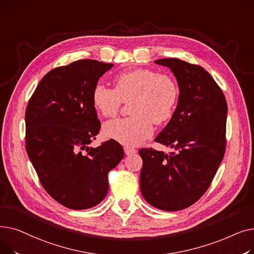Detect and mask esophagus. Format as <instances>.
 <instances>
[{
  "label": "esophagus",
  "mask_w": 254,
  "mask_h": 254,
  "mask_svg": "<svg viewBox=\"0 0 254 254\" xmlns=\"http://www.w3.org/2000/svg\"><path fill=\"white\" fill-rule=\"evenodd\" d=\"M124 150H125V153H126V155L135 154V153L137 152V150H136V149H134V148H130V147H127V146H126V147L124 148Z\"/></svg>",
  "instance_id": "34e87169"
}]
</instances>
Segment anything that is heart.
<instances>
[{
	"instance_id": "heart-1",
	"label": "heart",
	"mask_w": 254,
	"mask_h": 254,
	"mask_svg": "<svg viewBox=\"0 0 254 254\" xmlns=\"http://www.w3.org/2000/svg\"><path fill=\"white\" fill-rule=\"evenodd\" d=\"M114 89L97 84L91 92L95 109L104 117H114L123 102H129L127 118L104 125L103 134L127 146H137L153 132L152 123L161 125L174 113L179 98L175 80L148 69H137L116 75Z\"/></svg>"
}]
</instances>
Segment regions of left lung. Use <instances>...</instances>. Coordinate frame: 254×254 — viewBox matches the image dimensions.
Here are the masks:
<instances>
[{"label":"left lung","mask_w":254,"mask_h":254,"mask_svg":"<svg viewBox=\"0 0 254 254\" xmlns=\"http://www.w3.org/2000/svg\"><path fill=\"white\" fill-rule=\"evenodd\" d=\"M167 66L179 88L176 109L155 141L170 154L143 148L140 190L145 201L164 211L195 203L208 190L225 150L228 105L222 90L202 66L178 59L154 62Z\"/></svg>","instance_id":"8db88e82"}]
</instances>
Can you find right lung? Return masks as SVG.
Instances as JSON below:
<instances>
[{"label":"right lung","mask_w":254,"mask_h":254,"mask_svg":"<svg viewBox=\"0 0 254 254\" xmlns=\"http://www.w3.org/2000/svg\"><path fill=\"white\" fill-rule=\"evenodd\" d=\"M114 64L80 60L48 72L25 111V148L45 190L63 206L83 210L108 192V173L124 158L114 140L99 147L101 124L91 102L99 79Z\"/></svg>","instance_id":"right-lung-1"}]
</instances>
